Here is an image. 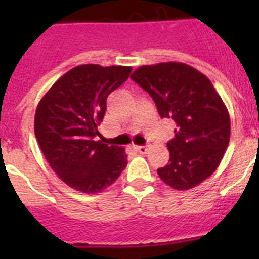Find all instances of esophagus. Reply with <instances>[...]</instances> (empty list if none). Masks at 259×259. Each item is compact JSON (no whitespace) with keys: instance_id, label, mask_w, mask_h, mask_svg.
Masks as SVG:
<instances>
[{"instance_id":"1","label":"esophagus","mask_w":259,"mask_h":259,"mask_svg":"<svg viewBox=\"0 0 259 259\" xmlns=\"http://www.w3.org/2000/svg\"><path fill=\"white\" fill-rule=\"evenodd\" d=\"M137 152L140 153V154H145L146 152H148V145H139L136 146Z\"/></svg>"}]
</instances>
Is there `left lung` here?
Listing matches in <instances>:
<instances>
[{"label":"left lung","mask_w":259,"mask_h":259,"mask_svg":"<svg viewBox=\"0 0 259 259\" xmlns=\"http://www.w3.org/2000/svg\"><path fill=\"white\" fill-rule=\"evenodd\" d=\"M131 79L154 100L161 118L176 123L167 143L170 161L158 175L178 191L194 188L221 163L230 143L228 110L214 85L185 63L141 66Z\"/></svg>","instance_id":"1"}]
</instances>
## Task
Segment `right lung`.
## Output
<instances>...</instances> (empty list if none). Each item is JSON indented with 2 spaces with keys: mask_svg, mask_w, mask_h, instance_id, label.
<instances>
[{
  "mask_svg": "<svg viewBox=\"0 0 259 259\" xmlns=\"http://www.w3.org/2000/svg\"><path fill=\"white\" fill-rule=\"evenodd\" d=\"M127 66L80 65L59 77L38 102L35 135L53 171L68 187L98 193L127 166L124 148L109 146L97 127L110 93L131 74Z\"/></svg>",
  "mask_w": 259,
  "mask_h": 259,
  "instance_id": "right-lung-1",
  "label": "right lung"
}]
</instances>
